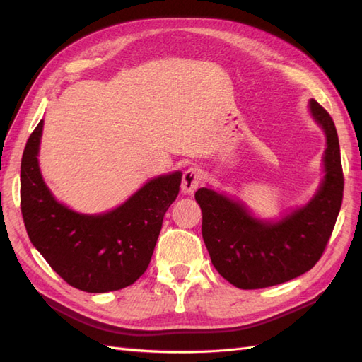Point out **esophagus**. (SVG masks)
Returning a JSON list of instances; mask_svg holds the SVG:
<instances>
[{"instance_id":"1","label":"esophagus","mask_w":362,"mask_h":362,"mask_svg":"<svg viewBox=\"0 0 362 362\" xmlns=\"http://www.w3.org/2000/svg\"><path fill=\"white\" fill-rule=\"evenodd\" d=\"M202 182L201 169L197 168H188L182 177V193L183 194H194V191L199 188Z\"/></svg>"}]
</instances>
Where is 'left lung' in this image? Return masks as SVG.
Masks as SVG:
<instances>
[{
	"instance_id": "8db88e82",
	"label": "left lung",
	"mask_w": 362,
	"mask_h": 362,
	"mask_svg": "<svg viewBox=\"0 0 362 362\" xmlns=\"http://www.w3.org/2000/svg\"><path fill=\"white\" fill-rule=\"evenodd\" d=\"M313 118L324 129L325 175L302 209L280 221L252 216L245 206L210 188H199L202 238L216 271L240 289L275 286L308 272L332 236L344 193L339 138L329 113L311 99Z\"/></svg>"
}]
</instances>
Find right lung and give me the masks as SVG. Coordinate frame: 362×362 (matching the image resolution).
<instances>
[{
	"label": "right lung",
	"mask_w": 362,
	"mask_h": 362,
	"mask_svg": "<svg viewBox=\"0 0 362 362\" xmlns=\"http://www.w3.org/2000/svg\"><path fill=\"white\" fill-rule=\"evenodd\" d=\"M42 130L43 121L21 158V214L30 243L73 288L109 292L130 286L151 263L182 173L156 177L112 211L76 213L57 202L43 180L37 158Z\"/></svg>",
	"instance_id": "1"
}]
</instances>
